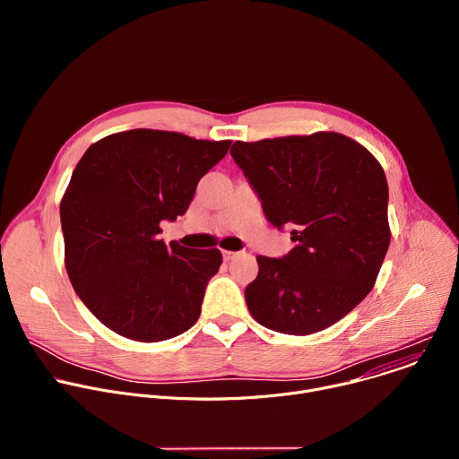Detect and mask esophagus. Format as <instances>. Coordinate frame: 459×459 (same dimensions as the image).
Segmentation results:
<instances>
[{
    "label": "esophagus",
    "mask_w": 459,
    "mask_h": 459,
    "mask_svg": "<svg viewBox=\"0 0 459 459\" xmlns=\"http://www.w3.org/2000/svg\"><path fill=\"white\" fill-rule=\"evenodd\" d=\"M239 255V252H232V250H223V257L227 259V261H230V259H234V257H238Z\"/></svg>",
    "instance_id": "1"
}]
</instances>
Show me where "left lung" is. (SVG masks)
Listing matches in <instances>:
<instances>
[{
  "label": "left lung",
  "instance_id": "1",
  "mask_svg": "<svg viewBox=\"0 0 459 459\" xmlns=\"http://www.w3.org/2000/svg\"><path fill=\"white\" fill-rule=\"evenodd\" d=\"M230 156L265 218L292 229L281 259L257 255L247 285L252 317L281 334H314L372 290L390 243L388 185L379 161L338 133L236 142Z\"/></svg>",
  "mask_w": 459,
  "mask_h": 459
}]
</instances>
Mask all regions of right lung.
Masks as SVG:
<instances>
[{"label": "right lung", "mask_w": 459, "mask_h": 459, "mask_svg": "<svg viewBox=\"0 0 459 459\" xmlns=\"http://www.w3.org/2000/svg\"><path fill=\"white\" fill-rule=\"evenodd\" d=\"M230 140L134 128L92 143L59 204L65 269L87 308L116 334L154 343L198 321L218 248L160 239Z\"/></svg>", "instance_id": "add662e5"}]
</instances>
